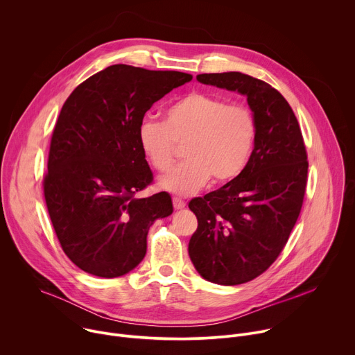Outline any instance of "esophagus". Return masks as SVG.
<instances>
[{
    "instance_id": "esophagus-1",
    "label": "esophagus",
    "mask_w": 355,
    "mask_h": 355,
    "mask_svg": "<svg viewBox=\"0 0 355 355\" xmlns=\"http://www.w3.org/2000/svg\"><path fill=\"white\" fill-rule=\"evenodd\" d=\"M173 205L175 209H182V208H185V202L181 198L175 196V198H173Z\"/></svg>"
}]
</instances>
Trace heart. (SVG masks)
<instances>
[{"instance_id": "1", "label": "heart", "mask_w": 355, "mask_h": 355, "mask_svg": "<svg viewBox=\"0 0 355 355\" xmlns=\"http://www.w3.org/2000/svg\"><path fill=\"white\" fill-rule=\"evenodd\" d=\"M257 133L256 118L244 105L207 92H191L168 105L164 123L144 119L137 129L141 153L156 170L168 171L175 143L184 144V163L159 180L160 188L192 195L211 178L226 184L245 168Z\"/></svg>"}]
</instances>
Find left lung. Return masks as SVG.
Returning <instances> with one entry per match:
<instances>
[{
    "mask_svg": "<svg viewBox=\"0 0 355 355\" xmlns=\"http://www.w3.org/2000/svg\"><path fill=\"white\" fill-rule=\"evenodd\" d=\"M196 80L244 95L256 118L243 173L188 204L198 219L188 244L195 270L209 282L240 285L263 274L289 239L306 188V148L292 108L270 84L239 71Z\"/></svg>",
    "mask_w": 355,
    "mask_h": 355,
    "instance_id": "8db88e82",
    "label": "left lung"
}]
</instances>
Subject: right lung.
Wrapping results in <instances>:
<instances>
[{
    "label": "right lung",
    "mask_w": 355,
    "mask_h": 355,
    "mask_svg": "<svg viewBox=\"0 0 355 355\" xmlns=\"http://www.w3.org/2000/svg\"><path fill=\"white\" fill-rule=\"evenodd\" d=\"M191 80L180 71L114 64L64 103L43 189L62 248L83 271L103 278L130 272L146 256L150 226L173 214L167 192L135 196L153 180L137 129L151 105Z\"/></svg>",
    "instance_id": "1"
}]
</instances>
